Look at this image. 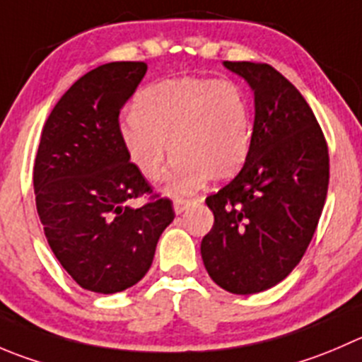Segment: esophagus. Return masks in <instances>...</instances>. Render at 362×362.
Masks as SVG:
<instances>
[{"instance_id":"esophagus-1","label":"esophagus","mask_w":362,"mask_h":362,"mask_svg":"<svg viewBox=\"0 0 362 362\" xmlns=\"http://www.w3.org/2000/svg\"><path fill=\"white\" fill-rule=\"evenodd\" d=\"M196 203H198V199H175V205H173L175 214H182L185 209L196 205Z\"/></svg>"}]
</instances>
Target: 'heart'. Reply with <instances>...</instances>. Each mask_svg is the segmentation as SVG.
<instances>
[{
  "label": "heart",
  "mask_w": 362,
  "mask_h": 362,
  "mask_svg": "<svg viewBox=\"0 0 362 362\" xmlns=\"http://www.w3.org/2000/svg\"><path fill=\"white\" fill-rule=\"evenodd\" d=\"M120 139L131 163L148 182L164 177L171 152L175 164L166 191L187 196L209 178L223 182L242 170L252 143L251 106L244 90L231 81H160L136 95Z\"/></svg>",
  "instance_id": "1"
}]
</instances>
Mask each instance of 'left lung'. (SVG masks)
<instances>
[{
    "instance_id": "8db88e82",
    "label": "left lung",
    "mask_w": 362,
    "mask_h": 362,
    "mask_svg": "<svg viewBox=\"0 0 362 362\" xmlns=\"http://www.w3.org/2000/svg\"><path fill=\"white\" fill-rule=\"evenodd\" d=\"M255 93L247 160L205 199L214 226L202 258L214 283L249 296L278 285L300 262L329 187L324 132L299 90L267 63L224 62Z\"/></svg>"
}]
</instances>
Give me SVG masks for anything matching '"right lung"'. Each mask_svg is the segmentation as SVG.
Returning <instances> with one entry per match:
<instances>
[{
    "label": "right lung",
    "mask_w": 362,
    "mask_h": 362,
    "mask_svg": "<svg viewBox=\"0 0 362 362\" xmlns=\"http://www.w3.org/2000/svg\"><path fill=\"white\" fill-rule=\"evenodd\" d=\"M145 74L143 62H113L79 77L49 115L35 157V202L52 252L81 288L106 296L141 281L175 219L166 198L129 205L152 189L122 145L118 115Z\"/></svg>",
    "instance_id": "add662e5"
}]
</instances>
